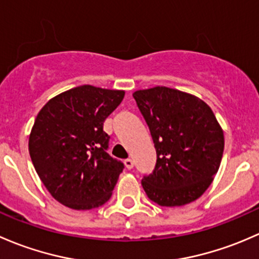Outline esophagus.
Masks as SVG:
<instances>
[{
  "label": "esophagus",
  "mask_w": 259,
  "mask_h": 259,
  "mask_svg": "<svg viewBox=\"0 0 259 259\" xmlns=\"http://www.w3.org/2000/svg\"><path fill=\"white\" fill-rule=\"evenodd\" d=\"M124 166H126L127 169L133 168V161H132V159H131V158L124 159Z\"/></svg>",
  "instance_id": "34e87169"
}]
</instances>
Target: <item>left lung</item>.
<instances>
[{
  "label": "left lung",
  "mask_w": 259,
  "mask_h": 259,
  "mask_svg": "<svg viewBox=\"0 0 259 259\" xmlns=\"http://www.w3.org/2000/svg\"><path fill=\"white\" fill-rule=\"evenodd\" d=\"M147 122L157 163L142 180L151 201L180 207L196 201L220 168L225 136L214 113L191 93L156 86L133 92Z\"/></svg>",
  "instance_id": "8db88e82"
}]
</instances>
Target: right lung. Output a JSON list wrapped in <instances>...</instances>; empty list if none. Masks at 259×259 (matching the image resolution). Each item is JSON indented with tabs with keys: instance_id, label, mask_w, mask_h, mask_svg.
Wrapping results in <instances>:
<instances>
[{
	"instance_id": "right-lung-1",
	"label": "right lung",
	"mask_w": 259,
	"mask_h": 259,
	"mask_svg": "<svg viewBox=\"0 0 259 259\" xmlns=\"http://www.w3.org/2000/svg\"><path fill=\"white\" fill-rule=\"evenodd\" d=\"M124 91L83 84L51 98L32 126L28 151L51 196L68 208L87 210L110 199L123 164L106 152L103 122Z\"/></svg>"
}]
</instances>
